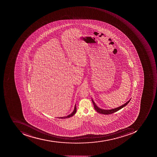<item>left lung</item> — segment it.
<instances>
[{
  "mask_svg": "<svg viewBox=\"0 0 157 157\" xmlns=\"http://www.w3.org/2000/svg\"><path fill=\"white\" fill-rule=\"evenodd\" d=\"M131 98L129 99V101H128L126 102L125 103H124V104H123V105L120 106V107H117V108H115V109L108 110L103 109H101V108H99V107H98L97 106L96 104L94 101H93L92 98H91V101H92V103H93L95 109L96 110V111L98 113H100V114H104V115H109V114H112V113H115V112H117V111L121 109L122 108L125 107V106H126V105L129 103V102L131 101Z\"/></svg>",
  "mask_w": 157,
  "mask_h": 157,
  "instance_id": "8db88e82",
  "label": "left lung"
}]
</instances>
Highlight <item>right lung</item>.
<instances>
[{"label": "right lung", "instance_id": "obj_1", "mask_svg": "<svg viewBox=\"0 0 157 157\" xmlns=\"http://www.w3.org/2000/svg\"><path fill=\"white\" fill-rule=\"evenodd\" d=\"M76 112V104L75 105V108H74V111H73V112L72 113H71V114L70 115H68L67 116H66V117H59V118H61V119H65V118H69L70 117H72V116H74Z\"/></svg>", "mask_w": 157, "mask_h": 157}]
</instances>
